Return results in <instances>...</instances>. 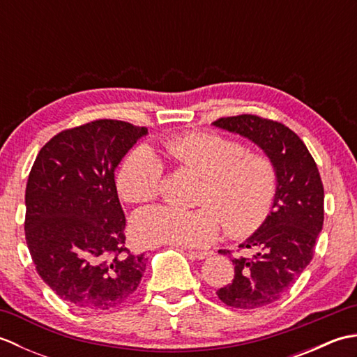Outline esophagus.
Returning a JSON list of instances; mask_svg holds the SVG:
<instances>
[{
	"instance_id": "esophagus-1",
	"label": "esophagus",
	"mask_w": 357,
	"mask_h": 357,
	"mask_svg": "<svg viewBox=\"0 0 357 357\" xmlns=\"http://www.w3.org/2000/svg\"><path fill=\"white\" fill-rule=\"evenodd\" d=\"M187 253H188V256L195 257V259H206V257L213 255L211 252H199V250H188Z\"/></svg>"
}]
</instances>
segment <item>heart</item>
I'll return each mask as SVG.
<instances>
[{
    "label": "heart",
    "instance_id": "1",
    "mask_svg": "<svg viewBox=\"0 0 357 357\" xmlns=\"http://www.w3.org/2000/svg\"><path fill=\"white\" fill-rule=\"evenodd\" d=\"M174 161L204 176L198 210L151 206L136 211L132 236L144 245L204 247L225 222L234 238L255 233L267 221L278 192V172L268 156L252 153L239 141L213 132L174 135L165 141ZM164 164L153 150L135 149L121 167L118 190L128 202H147L161 193Z\"/></svg>",
    "mask_w": 357,
    "mask_h": 357
}]
</instances>
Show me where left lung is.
<instances>
[{
	"mask_svg": "<svg viewBox=\"0 0 357 357\" xmlns=\"http://www.w3.org/2000/svg\"><path fill=\"white\" fill-rule=\"evenodd\" d=\"M213 126L255 142L278 172V192L267 221L239 245L256 250V255L231 257L233 282L216 291L229 307L261 308L282 298L313 259L324 225L321 174L305 144L278 121L238 115L219 118ZM224 255H230L229 250Z\"/></svg>",
	"mask_w": 357,
	"mask_h": 357,
	"instance_id": "obj_1",
	"label": "left lung"
}]
</instances>
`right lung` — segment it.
Instances as JSON below:
<instances>
[{
  "label": "right lung",
  "instance_id": "right-lung-1",
  "mask_svg": "<svg viewBox=\"0 0 357 357\" xmlns=\"http://www.w3.org/2000/svg\"><path fill=\"white\" fill-rule=\"evenodd\" d=\"M147 135L116 119H96L53 136L38 153L26 187V242L38 275L84 312L130 298L146 256L126 247V216L115 170Z\"/></svg>",
  "mask_w": 357,
  "mask_h": 357
}]
</instances>
